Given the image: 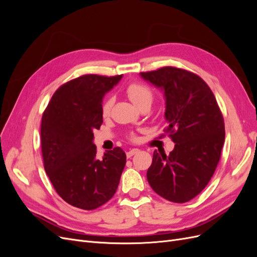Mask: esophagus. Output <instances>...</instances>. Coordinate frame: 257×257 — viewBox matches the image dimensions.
Wrapping results in <instances>:
<instances>
[{"instance_id":"esophagus-1","label":"esophagus","mask_w":257,"mask_h":257,"mask_svg":"<svg viewBox=\"0 0 257 257\" xmlns=\"http://www.w3.org/2000/svg\"><path fill=\"white\" fill-rule=\"evenodd\" d=\"M138 151H139L138 149H131L130 151H127V152H126V157H127V158H131V157H133V155H134V154L138 153Z\"/></svg>"}]
</instances>
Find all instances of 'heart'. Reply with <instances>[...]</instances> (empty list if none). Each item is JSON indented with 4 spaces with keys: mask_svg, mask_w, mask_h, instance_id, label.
Returning a JSON list of instances; mask_svg holds the SVG:
<instances>
[{
    "mask_svg": "<svg viewBox=\"0 0 257 257\" xmlns=\"http://www.w3.org/2000/svg\"><path fill=\"white\" fill-rule=\"evenodd\" d=\"M125 92L127 96L130 97V99L133 102L137 107L141 105L144 102H151L152 100V92L151 90L147 87V85L143 84V83H138V82H133L130 83ZM112 106V98L111 97H107L102 106V113L103 115H107L109 113L110 109ZM131 139H134L135 136L133 134L130 135Z\"/></svg>",
    "mask_w": 257,
    "mask_h": 257,
    "instance_id": "b5f03b06",
    "label": "heart"
}]
</instances>
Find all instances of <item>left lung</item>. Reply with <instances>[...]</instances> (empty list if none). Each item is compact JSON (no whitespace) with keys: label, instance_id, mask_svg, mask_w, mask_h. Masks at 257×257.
<instances>
[{"label":"left lung","instance_id":"obj_1","mask_svg":"<svg viewBox=\"0 0 257 257\" xmlns=\"http://www.w3.org/2000/svg\"><path fill=\"white\" fill-rule=\"evenodd\" d=\"M141 76L164 91L166 134L174 150L153 153L147 179L153 191L173 203H186L213 176L225 141L224 119L209 85L196 74L165 66Z\"/></svg>","mask_w":257,"mask_h":257}]
</instances>
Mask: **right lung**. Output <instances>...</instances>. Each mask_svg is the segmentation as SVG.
Instances as JSON below:
<instances>
[{
    "mask_svg": "<svg viewBox=\"0 0 257 257\" xmlns=\"http://www.w3.org/2000/svg\"><path fill=\"white\" fill-rule=\"evenodd\" d=\"M122 75H82L54 92L41 125L44 167L54 190L67 204L93 210L118 188L126 155L120 147L96 157L93 131L103 123V97Z\"/></svg>",
    "mask_w": 257,
    "mask_h": 257,
    "instance_id": "right-lung-1",
    "label": "right lung"
}]
</instances>
